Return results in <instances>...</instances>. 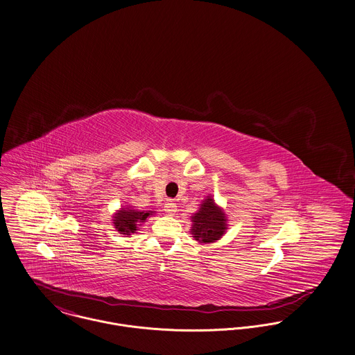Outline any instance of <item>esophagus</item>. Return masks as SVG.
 I'll return each instance as SVG.
<instances>
[{"instance_id":"34e87169","label":"esophagus","mask_w":355,"mask_h":355,"mask_svg":"<svg viewBox=\"0 0 355 355\" xmlns=\"http://www.w3.org/2000/svg\"><path fill=\"white\" fill-rule=\"evenodd\" d=\"M175 211H177V204L171 200H167L164 204V212L168 215H173V214H175Z\"/></svg>"}]
</instances>
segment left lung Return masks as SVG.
<instances>
[{"label": "left lung", "mask_w": 355, "mask_h": 355, "mask_svg": "<svg viewBox=\"0 0 355 355\" xmlns=\"http://www.w3.org/2000/svg\"><path fill=\"white\" fill-rule=\"evenodd\" d=\"M192 234L201 243H209L225 234L226 216L211 197L205 198L200 209L192 216Z\"/></svg>", "instance_id": "obj_1"}]
</instances>
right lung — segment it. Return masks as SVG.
<instances>
[{
  "mask_svg": "<svg viewBox=\"0 0 355 355\" xmlns=\"http://www.w3.org/2000/svg\"><path fill=\"white\" fill-rule=\"evenodd\" d=\"M150 215H153V211L141 212L130 208H121V211L114 216V226L121 234L130 236L137 230L139 223H143Z\"/></svg>",
  "mask_w": 355,
  "mask_h": 355,
  "instance_id": "add662e5",
  "label": "right lung"
}]
</instances>
